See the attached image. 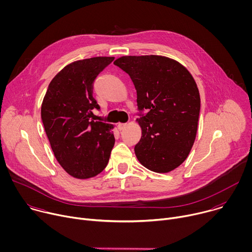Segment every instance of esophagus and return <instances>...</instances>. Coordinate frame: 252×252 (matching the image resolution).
Instances as JSON below:
<instances>
[{
  "instance_id": "34e87169",
  "label": "esophagus",
  "mask_w": 252,
  "mask_h": 252,
  "mask_svg": "<svg viewBox=\"0 0 252 252\" xmlns=\"http://www.w3.org/2000/svg\"><path fill=\"white\" fill-rule=\"evenodd\" d=\"M126 126V124H119L118 125V129L119 130H123Z\"/></svg>"
}]
</instances>
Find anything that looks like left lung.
Returning <instances> with one entry per match:
<instances>
[{
	"label": "left lung",
	"mask_w": 252,
	"mask_h": 252,
	"mask_svg": "<svg viewBox=\"0 0 252 252\" xmlns=\"http://www.w3.org/2000/svg\"><path fill=\"white\" fill-rule=\"evenodd\" d=\"M114 63L130 77L139 110L141 137L134 147L138 161L148 169L166 173L181 165L194 143L200 96L188 68L163 56H125Z\"/></svg>",
	"instance_id": "left-lung-1"
}]
</instances>
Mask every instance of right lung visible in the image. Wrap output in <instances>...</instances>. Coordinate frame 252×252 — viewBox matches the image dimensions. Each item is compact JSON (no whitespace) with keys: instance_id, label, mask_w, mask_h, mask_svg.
I'll use <instances>...</instances> for the list:
<instances>
[{"instance_id":"1","label":"right lung","mask_w":252,"mask_h":252,"mask_svg":"<svg viewBox=\"0 0 252 252\" xmlns=\"http://www.w3.org/2000/svg\"><path fill=\"white\" fill-rule=\"evenodd\" d=\"M115 60L94 57L68 63L51 81L41 115L51 148L61 166L73 177L100 173L115 146L114 125L90 121L99 109L93 96L97 75Z\"/></svg>"}]
</instances>
